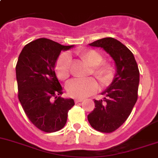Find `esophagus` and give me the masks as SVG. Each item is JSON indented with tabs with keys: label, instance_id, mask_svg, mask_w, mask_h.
Segmentation results:
<instances>
[{
	"label": "esophagus",
	"instance_id": "1",
	"mask_svg": "<svg viewBox=\"0 0 158 158\" xmlns=\"http://www.w3.org/2000/svg\"><path fill=\"white\" fill-rule=\"evenodd\" d=\"M82 100H83L82 99H75V102H76V103H77V102H82Z\"/></svg>",
	"mask_w": 158,
	"mask_h": 158
}]
</instances>
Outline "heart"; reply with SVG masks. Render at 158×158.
I'll use <instances>...</instances> for the list:
<instances>
[{
	"label": "heart",
	"mask_w": 158,
	"mask_h": 158,
	"mask_svg": "<svg viewBox=\"0 0 158 158\" xmlns=\"http://www.w3.org/2000/svg\"><path fill=\"white\" fill-rule=\"evenodd\" d=\"M79 56L83 61L93 67V74L102 85H108L113 79V68L110 63L103 62V57L97 51L85 49L79 52ZM72 59L69 53H62L56 63V75L60 80L65 81L70 76ZM97 82L93 78L85 79H75L68 82L66 90L69 95L74 98H85L96 91Z\"/></svg>",
	"instance_id": "1"
}]
</instances>
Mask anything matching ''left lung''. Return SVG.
<instances>
[{"mask_svg":"<svg viewBox=\"0 0 158 158\" xmlns=\"http://www.w3.org/2000/svg\"><path fill=\"white\" fill-rule=\"evenodd\" d=\"M89 45L103 48L116 64L114 79L102 93L105 97L94 99V110L87 116L95 130L112 133L126 121L137 102L140 72L131 50L115 38H104Z\"/></svg>","mask_w":158,"mask_h":158,"instance_id":"8db88e82","label":"left lung"}]
</instances>
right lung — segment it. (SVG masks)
I'll return each instance as SVG.
<instances>
[{
	"mask_svg": "<svg viewBox=\"0 0 158 158\" xmlns=\"http://www.w3.org/2000/svg\"><path fill=\"white\" fill-rule=\"evenodd\" d=\"M73 45H62L42 38L27 44L16 65L18 99L30 121L45 133L64 127L68 112L75 105L73 99H64L55 66L62 50Z\"/></svg>",
	"mask_w": 158,
	"mask_h": 158,
	"instance_id": "obj_1",
	"label": "right lung"
}]
</instances>
